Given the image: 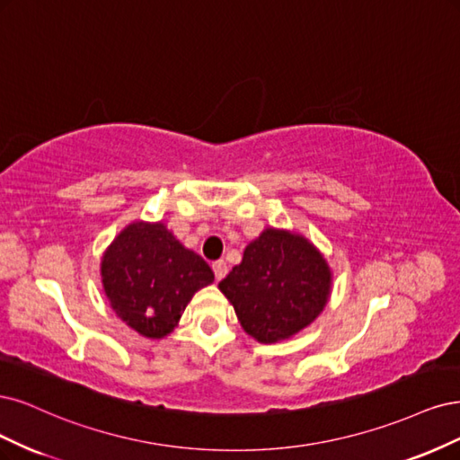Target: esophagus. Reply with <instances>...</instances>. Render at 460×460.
Returning <instances> with one entry per match:
<instances>
[{
	"label": "esophagus",
	"mask_w": 460,
	"mask_h": 460,
	"mask_svg": "<svg viewBox=\"0 0 460 460\" xmlns=\"http://www.w3.org/2000/svg\"><path fill=\"white\" fill-rule=\"evenodd\" d=\"M212 270H214V275L217 280L224 279L227 275V263L224 260H217L212 263Z\"/></svg>",
	"instance_id": "esophagus-1"
}]
</instances>
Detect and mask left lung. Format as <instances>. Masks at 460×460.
<instances>
[{
  "label": "left lung",
  "instance_id": "8db88e82",
  "mask_svg": "<svg viewBox=\"0 0 460 460\" xmlns=\"http://www.w3.org/2000/svg\"><path fill=\"white\" fill-rule=\"evenodd\" d=\"M217 288L248 336L277 344L319 317L332 292V270L302 233L265 227Z\"/></svg>",
  "mask_w": 460,
  "mask_h": 460
}]
</instances>
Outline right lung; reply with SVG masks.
Instances as JSON below:
<instances>
[{"label":"right lung","instance_id":"1","mask_svg":"<svg viewBox=\"0 0 460 460\" xmlns=\"http://www.w3.org/2000/svg\"><path fill=\"white\" fill-rule=\"evenodd\" d=\"M101 283L116 317L160 340L173 332L195 292L214 283V271L164 221L136 219L102 252Z\"/></svg>","mask_w":460,"mask_h":460}]
</instances>
